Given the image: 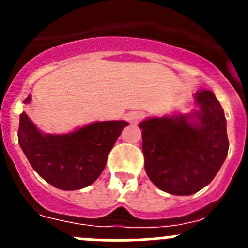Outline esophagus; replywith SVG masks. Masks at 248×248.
Here are the masks:
<instances>
[{
  "mask_svg": "<svg viewBox=\"0 0 248 248\" xmlns=\"http://www.w3.org/2000/svg\"><path fill=\"white\" fill-rule=\"evenodd\" d=\"M143 118L144 114L140 113V111H130V113L126 114V120L131 124H138Z\"/></svg>",
  "mask_w": 248,
  "mask_h": 248,
  "instance_id": "34e87169",
  "label": "esophagus"
}]
</instances>
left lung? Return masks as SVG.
I'll list each match as a JSON object with an SVG mask.
<instances>
[{
	"instance_id": "left-lung-1",
	"label": "left lung",
	"mask_w": 248,
	"mask_h": 248,
	"mask_svg": "<svg viewBox=\"0 0 248 248\" xmlns=\"http://www.w3.org/2000/svg\"><path fill=\"white\" fill-rule=\"evenodd\" d=\"M198 109L146 118L143 129L145 171L151 183L171 195L186 196L209 185L227 156L226 118L211 91L194 94Z\"/></svg>"
}]
</instances>
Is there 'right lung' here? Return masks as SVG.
<instances>
[{
	"mask_svg": "<svg viewBox=\"0 0 248 248\" xmlns=\"http://www.w3.org/2000/svg\"><path fill=\"white\" fill-rule=\"evenodd\" d=\"M28 95L23 103L28 104ZM125 120L94 122L67 134H46L27 114L19 115L18 143L34 171L61 190H79L97 180Z\"/></svg>",
	"mask_w": 248,
	"mask_h": 248,
	"instance_id": "1",
	"label": "right lung"
}]
</instances>
